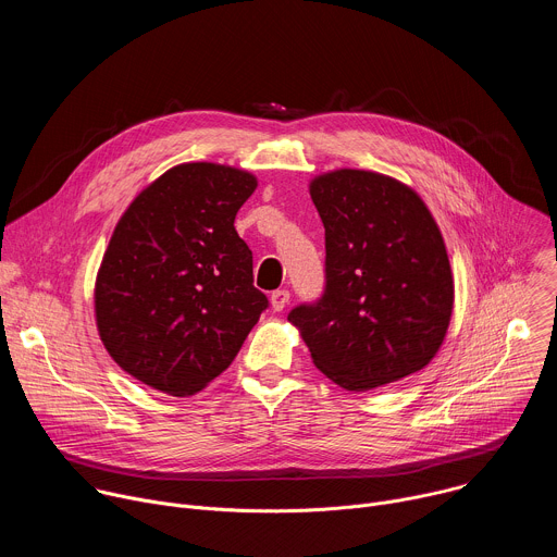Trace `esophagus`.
Listing matches in <instances>:
<instances>
[{"instance_id":"esophagus-1","label":"esophagus","mask_w":557,"mask_h":557,"mask_svg":"<svg viewBox=\"0 0 557 557\" xmlns=\"http://www.w3.org/2000/svg\"><path fill=\"white\" fill-rule=\"evenodd\" d=\"M288 299H290V293L286 290V288H280V290H273L271 293V306H273V310H284L286 308V304H288Z\"/></svg>"}]
</instances>
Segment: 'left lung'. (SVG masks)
<instances>
[{
    "label": "left lung",
    "instance_id": "obj_1",
    "mask_svg": "<svg viewBox=\"0 0 557 557\" xmlns=\"http://www.w3.org/2000/svg\"><path fill=\"white\" fill-rule=\"evenodd\" d=\"M326 228V288L299 304L312 363L366 392L423 370L438 352L454 308L443 235L421 196L389 176L335 170L310 181Z\"/></svg>",
    "mask_w": 557,
    "mask_h": 557
}]
</instances>
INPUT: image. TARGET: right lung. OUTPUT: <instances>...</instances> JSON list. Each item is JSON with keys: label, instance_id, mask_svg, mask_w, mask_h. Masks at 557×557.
<instances>
[{"label": "right lung", "instance_id": "right-lung-1", "mask_svg": "<svg viewBox=\"0 0 557 557\" xmlns=\"http://www.w3.org/2000/svg\"><path fill=\"white\" fill-rule=\"evenodd\" d=\"M258 181L215 163L172 168L121 215L103 256L95 312L110 357L172 396L231 366L269 299L233 220Z\"/></svg>", "mask_w": 557, "mask_h": 557}]
</instances>
